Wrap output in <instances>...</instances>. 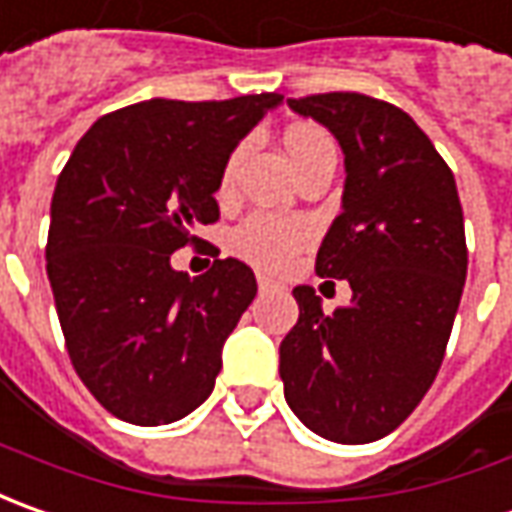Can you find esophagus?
Here are the masks:
<instances>
[{
	"mask_svg": "<svg viewBox=\"0 0 512 512\" xmlns=\"http://www.w3.org/2000/svg\"><path fill=\"white\" fill-rule=\"evenodd\" d=\"M274 286H277V283H274L272 277H263V274L257 277V289H260V291H272Z\"/></svg>",
	"mask_w": 512,
	"mask_h": 512,
	"instance_id": "obj_1",
	"label": "esophagus"
}]
</instances>
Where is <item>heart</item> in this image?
<instances>
[{"label":"heart","instance_id":"b5f03b06","mask_svg":"<svg viewBox=\"0 0 512 512\" xmlns=\"http://www.w3.org/2000/svg\"><path fill=\"white\" fill-rule=\"evenodd\" d=\"M286 150L294 169L309 164L320 155H337V147L331 141V135L323 133L320 127H291L286 133ZM240 152H235L226 167H223L221 186L232 184L235 169H238ZM309 240V226L291 218H277V215H252L249 221H243L232 235V249L240 257H246L249 263L263 266V269H283L289 266L291 257L297 255Z\"/></svg>","mask_w":512,"mask_h":512}]
</instances>
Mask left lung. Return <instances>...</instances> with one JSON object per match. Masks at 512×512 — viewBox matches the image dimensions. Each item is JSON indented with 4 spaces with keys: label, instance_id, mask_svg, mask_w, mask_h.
Wrapping results in <instances>:
<instances>
[{
    "label": "left lung",
    "instance_id": "left-lung-1",
    "mask_svg": "<svg viewBox=\"0 0 512 512\" xmlns=\"http://www.w3.org/2000/svg\"><path fill=\"white\" fill-rule=\"evenodd\" d=\"M286 104L343 150V201L317 274L348 280L351 303L323 314L311 286L294 289L283 394L317 436L365 445L411 416L442 365L467 277L462 203L431 138L394 104L362 93Z\"/></svg>",
    "mask_w": 512,
    "mask_h": 512
}]
</instances>
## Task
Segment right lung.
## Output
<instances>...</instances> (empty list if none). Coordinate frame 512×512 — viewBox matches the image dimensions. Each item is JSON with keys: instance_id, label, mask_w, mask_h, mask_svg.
I'll use <instances>...</instances> for the list:
<instances>
[{"instance_id": "right-lung-1", "label": "right lung", "mask_w": 512, "mask_h": 512, "mask_svg": "<svg viewBox=\"0 0 512 512\" xmlns=\"http://www.w3.org/2000/svg\"><path fill=\"white\" fill-rule=\"evenodd\" d=\"M283 104L150 98L98 118L64 164L50 203L47 277L73 368L118 419L155 428L215 388L226 337L255 300L235 257L201 277L169 257L218 221L229 155Z\"/></svg>"}]
</instances>
